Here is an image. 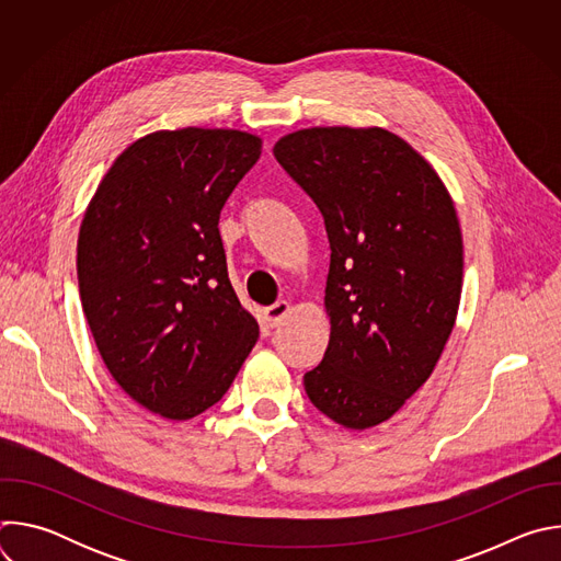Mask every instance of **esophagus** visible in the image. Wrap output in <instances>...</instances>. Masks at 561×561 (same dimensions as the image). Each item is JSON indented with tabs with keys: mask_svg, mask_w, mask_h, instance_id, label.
I'll list each match as a JSON object with an SVG mask.
<instances>
[{
	"mask_svg": "<svg viewBox=\"0 0 561 561\" xmlns=\"http://www.w3.org/2000/svg\"><path fill=\"white\" fill-rule=\"evenodd\" d=\"M288 310H290V304H288V301H277V304H273V306L264 308V319H266V324H268L271 329L279 327V324L284 322V317L288 314Z\"/></svg>",
	"mask_w": 561,
	"mask_h": 561,
	"instance_id": "34e87169",
	"label": "esophagus"
}]
</instances>
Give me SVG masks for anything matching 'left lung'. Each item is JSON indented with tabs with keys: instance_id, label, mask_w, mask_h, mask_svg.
<instances>
[{
	"instance_id": "8db88e82",
	"label": "left lung",
	"mask_w": 561,
	"mask_h": 561,
	"mask_svg": "<svg viewBox=\"0 0 561 561\" xmlns=\"http://www.w3.org/2000/svg\"><path fill=\"white\" fill-rule=\"evenodd\" d=\"M273 154L322 213L331 244V340L304 375L306 394L346 428L377 426L431 377L455 327L463 244L453 199L383 128H304Z\"/></svg>"
}]
</instances>
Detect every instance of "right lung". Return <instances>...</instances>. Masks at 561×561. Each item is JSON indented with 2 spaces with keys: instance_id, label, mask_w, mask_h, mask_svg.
I'll return each mask as SVG.
<instances>
[{
  "instance_id": "obj_1",
  "label": "right lung",
  "mask_w": 561,
  "mask_h": 561,
  "mask_svg": "<svg viewBox=\"0 0 561 561\" xmlns=\"http://www.w3.org/2000/svg\"><path fill=\"white\" fill-rule=\"evenodd\" d=\"M262 154L228 128L150 133L104 175L77 239L84 314L113 379L184 422L217 404L260 337L226 268L219 213Z\"/></svg>"
}]
</instances>
